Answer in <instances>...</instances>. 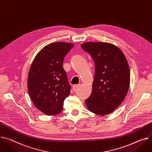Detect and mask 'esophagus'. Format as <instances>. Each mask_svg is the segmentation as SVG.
I'll list each match as a JSON object with an SVG mask.
<instances>
[{"label":"esophagus","mask_w":152,"mask_h":152,"mask_svg":"<svg viewBox=\"0 0 152 152\" xmlns=\"http://www.w3.org/2000/svg\"><path fill=\"white\" fill-rule=\"evenodd\" d=\"M78 87H79V85H74V86H73V90L74 91H76V89H77Z\"/></svg>","instance_id":"1"}]
</instances>
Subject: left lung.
I'll return each instance as SVG.
<instances>
[{
    "mask_svg": "<svg viewBox=\"0 0 152 152\" xmlns=\"http://www.w3.org/2000/svg\"><path fill=\"white\" fill-rule=\"evenodd\" d=\"M81 48L92 56L95 72L90 96L85 101L95 114L112 113L124 100L130 84V71L126 57L109 43L86 42Z\"/></svg>",
    "mask_w": 152,
    "mask_h": 152,
    "instance_id": "8db88e82",
    "label": "left lung"
}]
</instances>
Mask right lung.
Returning <instances> with one entry per match:
<instances>
[{
    "mask_svg": "<svg viewBox=\"0 0 152 152\" xmlns=\"http://www.w3.org/2000/svg\"><path fill=\"white\" fill-rule=\"evenodd\" d=\"M73 46L70 43H50L37 54L30 66L27 78L28 94L35 106L46 115L61 113L64 100L70 94L71 86L63 62Z\"/></svg>",
    "mask_w": 152,
    "mask_h": 152,
    "instance_id": "1",
    "label": "right lung"
}]
</instances>
